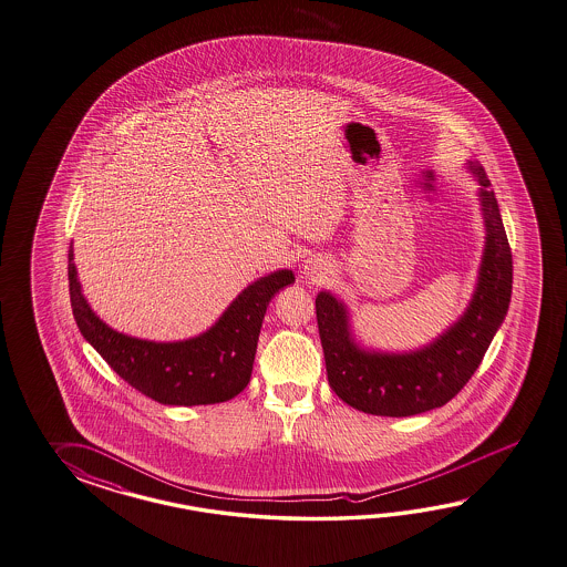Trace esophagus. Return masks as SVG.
I'll use <instances>...</instances> for the list:
<instances>
[{
  "label": "esophagus",
  "instance_id": "esophagus-1",
  "mask_svg": "<svg viewBox=\"0 0 567 567\" xmlns=\"http://www.w3.org/2000/svg\"><path fill=\"white\" fill-rule=\"evenodd\" d=\"M305 270H307L309 277H321V275H323V272H321V270H323L321 262H313V260H309V264L305 266Z\"/></svg>",
  "mask_w": 567,
  "mask_h": 567
}]
</instances>
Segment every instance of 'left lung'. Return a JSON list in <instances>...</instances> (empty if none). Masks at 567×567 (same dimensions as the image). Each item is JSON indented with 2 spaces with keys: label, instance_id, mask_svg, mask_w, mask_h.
Returning a JSON list of instances; mask_svg holds the SVG:
<instances>
[{
  "label": "left lung",
  "instance_id": "8db88e82",
  "mask_svg": "<svg viewBox=\"0 0 567 567\" xmlns=\"http://www.w3.org/2000/svg\"><path fill=\"white\" fill-rule=\"evenodd\" d=\"M467 169L480 182L485 246L473 297L451 328L410 352L369 350L352 333L348 307L328 290L316 297L328 381L359 412L405 417L442 408L477 371L508 313L512 251L496 194L480 162H467Z\"/></svg>",
  "mask_w": 567,
  "mask_h": 567
}]
</instances>
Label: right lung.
I'll use <instances>...</instances> for the list:
<instances>
[{
    "mask_svg": "<svg viewBox=\"0 0 567 567\" xmlns=\"http://www.w3.org/2000/svg\"><path fill=\"white\" fill-rule=\"evenodd\" d=\"M70 297L83 338L112 371L164 405H210L231 400L249 383L266 307L295 282L292 270L258 278L235 297L207 332L178 342L141 340L112 330L92 311L70 248Z\"/></svg>",
    "mask_w": 567,
    "mask_h": 567,
    "instance_id": "right-lung-1",
    "label": "right lung"
}]
</instances>
